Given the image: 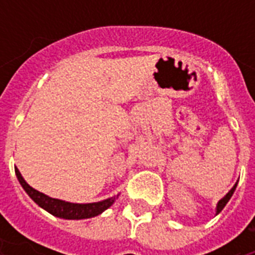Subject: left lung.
I'll list each match as a JSON object with an SVG mask.
<instances>
[{
    "label": "left lung",
    "instance_id": "obj_1",
    "mask_svg": "<svg viewBox=\"0 0 255 255\" xmlns=\"http://www.w3.org/2000/svg\"><path fill=\"white\" fill-rule=\"evenodd\" d=\"M237 184H238V181L236 182V184H234V185H233V188H232V189H230L229 192H228V193H226V196H224V197H222L221 200H220V201L217 202V206H216V214L220 213V212H221V210L224 209V208H225L226 204H228V202H229L230 197H232V196H233L234 190H236V188H237Z\"/></svg>",
    "mask_w": 255,
    "mask_h": 255
}]
</instances>
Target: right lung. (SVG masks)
<instances>
[{
  "label": "right lung",
  "mask_w": 255,
  "mask_h": 255,
  "mask_svg": "<svg viewBox=\"0 0 255 255\" xmlns=\"http://www.w3.org/2000/svg\"><path fill=\"white\" fill-rule=\"evenodd\" d=\"M15 176H17L18 181L21 184V186L25 189V192L29 194V197L33 200L37 205H39L42 209H45L46 212H49L50 214H53L55 217L65 218V220H85V218H91L95 216L102 214L106 209H108L110 206L116 201L118 196H112L110 198L102 200L98 202H88V204H74V202L63 201V200H58V198H53L47 196V194L38 192L37 189H34L25 181V178L22 177L21 172L15 167Z\"/></svg>",
  "instance_id": "right-lung-1"
}]
</instances>
